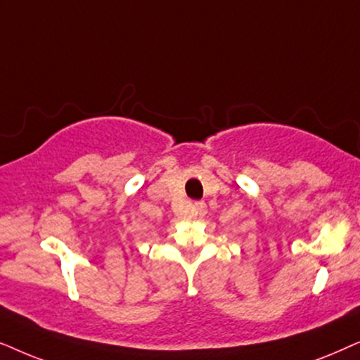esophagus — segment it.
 I'll use <instances>...</instances> for the list:
<instances>
[{
    "mask_svg": "<svg viewBox=\"0 0 360 360\" xmlns=\"http://www.w3.org/2000/svg\"><path fill=\"white\" fill-rule=\"evenodd\" d=\"M194 210L198 215H204L207 212V205H205V202H202V200H199V202H194Z\"/></svg>",
    "mask_w": 360,
    "mask_h": 360,
    "instance_id": "esophagus-1",
    "label": "esophagus"
}]
</instances>
